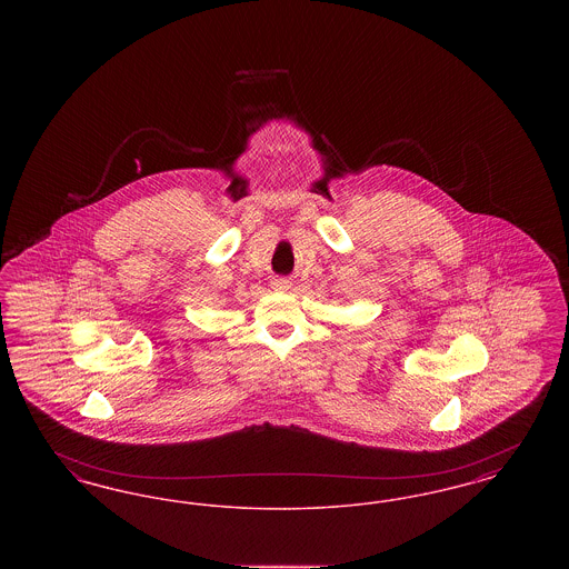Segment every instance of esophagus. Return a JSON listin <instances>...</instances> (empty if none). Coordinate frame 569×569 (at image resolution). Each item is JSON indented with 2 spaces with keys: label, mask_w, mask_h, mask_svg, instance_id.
I'll return each mask as SVG.
<instances>
[{
  "label": "esophagus",
  "mask_w": 569,
  "mask_h": 569,
  "mask_svg": "<svg viewBox=\"0 0 569 569\" xmlns=\"http://www.w3.org/2000/svg\"><path fill=\"white\" fill-rule=\"evenodd\" d=\"M271 286L272 290H277V292H288L292 288V281L286 277H277V279H272Z\"/></svg>",
  "instance_id": "esophagus-1"
}]
</instances>
